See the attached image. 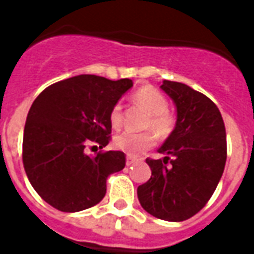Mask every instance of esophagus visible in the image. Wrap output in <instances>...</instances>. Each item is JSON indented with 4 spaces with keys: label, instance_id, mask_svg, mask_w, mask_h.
<instances>
[{
    "label": "esophagus",
    "instance_id": "34e87169",
    "mask_svg": "<svg viewBox=\"0 0 254 254\" xmlns=\"http://www.w3.org/2000/svg\"><path fill=\"white\" fill-rule=\"evenodd\" d=\"M136 162H137V159H134V158H132V156H127V166L134 165Z\"/></svg>",
    "mask_w": 254,
    "mask_h": 254
}]
</instances>
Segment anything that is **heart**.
I'll return each instance as SVG.
<instances>
[{
	"label": "heart",
	"mask_w": 254,
	"mask_h": 254,
	"mask_svg": "<svg viewBox=\"0 0 254 254\" xmlns=\"http://www.w3.org/2000/svg\"><path fill=\"white\" fill-rule=\"evenodd\" d=\"M134 100L138 105L144 107L148 111L149 118L145 122L147 129H154L162 137L169 136L174 127V117L167 111L169 107V100L163 92L159 89L151 87V85H144L134 94ZM110 124L114 129H118L122 124V106L116 103L110 110ZM156 137L152 132H132L127 130L118 134L114 138V147L125 152L129 156H138L144 154L147 149L154 147Z\"/></svg>",
	"instance_id": "heart-1"
}]
</instances>
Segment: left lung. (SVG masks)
<instances>
[{
	"instance_id": "1",
	"label": "left lung",
	"mask_w": 254,
	"mask_h": 254,
	"mask_svg": "<svg viewBox=\"0 0 254 254\" xmlns=\"http://www.w3.org/2000/svg\"><path fill=\"white\" fill-rule=\"evenodd\" d=\"M160 88L177 107L176 127L158 149L165 158L145 160L152 174L137 188V197L155 218L182 222L202 209L218 187L227 158L226 129L204 94L169 80Z\"/></svg>"
}]
</instances>
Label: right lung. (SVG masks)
Returning a JSON list of instances; mask_svg holds the SVG:
<instances>
[{"mask_svg":"<svg viewBox=\"0 0 254 254\" xmlns=\"http://www.w3.org/2000/svg\"><path fill=\"white\" fill-rule=\"evenodd\" d=\"M130 78L80 74L53 84L31 106L23 136V165L36 193L63 212L96 205L107 177L125 167L121 151L85 154L89 143L110 141V110Z\"/></svg>","mask_w":254,"mask_h":254,"instance_id":"add662e5","label":"right lung"}]
</instances>
